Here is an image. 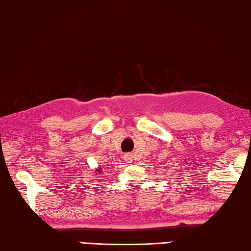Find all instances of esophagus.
<instances>
[{
	"mask_svg": "<svg viewBox=\"0 0 251 251\" xmlns=\"http://www.w3.org/2000/svg\"><path fill=\"white\" fill-rule=\"evenodd\" d=\"M125 159H126V162H131V159H132L131 154H126Z\"/></svg>",
	"mask_w": 251,
	"mask_h": 251,
	"instance_id": "34e87169",
	"label": "esophagus"
}]
</instances>
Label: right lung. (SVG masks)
<instances>
[{
    "instance_id": "1",
    "label": "right lung",
    "mask_w": 251,
    "mask_h": 251,
    "mask_svg": "<svg viewBox=\"0 0 251 251\" xmlns=\"http://www.w3.org/2000/svg\"><path fill=\"white\" fill-rule=\"evenodd\" d=\"M95 172H97L96 174H100L101 173V168H96Z\"/></svg>"
}]
</instances>
